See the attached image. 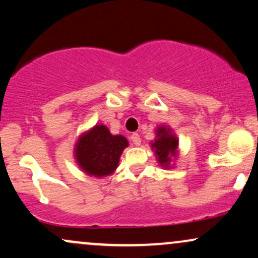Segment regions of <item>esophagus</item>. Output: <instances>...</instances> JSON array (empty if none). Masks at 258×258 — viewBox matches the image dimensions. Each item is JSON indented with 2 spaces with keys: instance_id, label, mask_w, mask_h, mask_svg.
<instances>
[{
  "instance_id": "obj_1",
  "label": "esophagus",
  "mask_w": 258,
  "mask_h": 258,
  "mask_svg": "<svg viewBox=\"0 0 258 258\" xmlns=\"http://www.w3.org/2000/svg\"><path fill=\"white\" fill-rule=\"evenodd\" d=\"M131 141L135 146H139V144H141V136H139L138 133H132Z\"/></svg>"
}]
</instances>
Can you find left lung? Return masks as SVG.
Segmentation results:
<instances>
[{
    "instance_id": "obj_1",
    "label": "left lung",
    "mask_w": 258,
    "mask_h": 258,
    "mask_svg": "<svg viewBox=\"0 0 258 258\" xmlns=\"http://www.w3.org/2000/svg\"><path fill=\"white\" fill-rule=\"evenodd\" d=\"M178 141L174 136L170 135V131L164 127L158 130V139L153 143L154 152L158 155V160L161 165H167L171 160V155H173L176 150Z\"/></svg>"
}]
</instances>
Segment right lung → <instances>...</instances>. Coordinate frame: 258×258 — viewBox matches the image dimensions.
<instances>
[{"mask_svg": "<svg viewBox=\"0 0 258 258\" xmlns=\"http://www.w3.org/2000/svg\"><path fill=\"white\" fill-rule=\"evenodd\" d=\"M128 142L122 136H112L103 125H97L82 136L76 144L79 165L91 176L103 177L112 173Z\"/></svg>", "mask_w": 258, "mask_h": 258, "instance_id": "obj_1", "label": "right lung"}]
</instances>
